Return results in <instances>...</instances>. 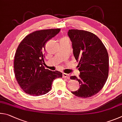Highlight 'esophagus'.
<instances>
[{
  "label": "esophagus",
  "mask_w": 122,
  "mask_h": 122,
  "mask_svg": "<svg viewBox=\"0 0 122 122\" xmlns=\"http://www.w3.org/2000/svg\"><path fill=\"white\" fill-rule=\"evenodd\" d=\"M63 77L64 78H66L67 79H70V76H69V74H66V73H64L63 74Z\"/></svg>",
  "instance_id": "obj_1"
}]
</instances>
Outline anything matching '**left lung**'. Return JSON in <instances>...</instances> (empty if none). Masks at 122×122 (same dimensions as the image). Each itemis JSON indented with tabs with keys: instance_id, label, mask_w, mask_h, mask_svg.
I'll return each instance as SVG.
<instances>
[{
	"instance_id": "1",
	"label": "left lung",
	"mask_w": 122,
	"mask_h": 122,
	"mask_svg": "<svg viewBox=\"0 0 122 122\" xmlns=\"http://www.w3.org/2000/svg\"><path fill=\"white\" fill-rule=\"evenodd\" d=\"M72 42L73 53L80 72L79 77L70 79L79 82L78 90L71 92L76 97L87 98L97 94L103 88L109 72V56L103 43L91 32L70 29L67 33Z\"/></svg>"
}]
</instances>
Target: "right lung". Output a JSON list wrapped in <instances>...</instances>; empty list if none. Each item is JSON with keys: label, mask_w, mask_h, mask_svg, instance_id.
Returning <instances> with one entry per match:
<instances>
[{"label": "right lung", "mask_w": 122, "mask_h": 122, "mask_svg": "<svg viewBox=\"0 0 122 122\" xmlns=\"http://www.w3.org/2000/svg\"><path fill=\"white\" fill-rule=\"evenodd\" d=\"M61 29L35 31L23 38L16 49L14 61L15 76L25 93L33 96L44 95L51 89L53 80L62 78V73L46 69L45 45Z\"/></svg>", "instance_id": "right-lung-1"}]
</instances>
